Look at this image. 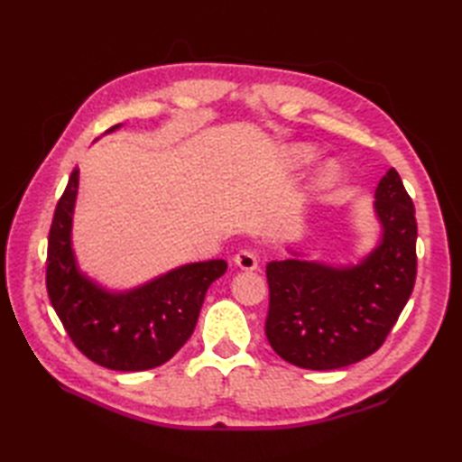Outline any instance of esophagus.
Wrapping results in <instances>:
<instances>
[{
  "label": "esophagus",
  "instance_id": "esophagus-1",
  "mask_svg": "<svg viewBox=\"0 0 462 462\" xmlns=\"http://www.w3.org/2000/svg\"><path fill=\"white\" fill-rule=\"evenodd\" d=\"M234 263H236V266L244 272H254V270H258V256L254 252L242 250L236 254V256H234Z\"/></svg>",
  "mask_w": 462,
  "mask_h": 462
}]
</instances>
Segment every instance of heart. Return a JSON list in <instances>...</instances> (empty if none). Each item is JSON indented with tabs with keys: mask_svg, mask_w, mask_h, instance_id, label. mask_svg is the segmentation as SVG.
<instances>
[{
	"mask_svg": "<svg viewBox=\"0 0 462 462\" xmlns=\"http://www.w3.org/2000/svg\"><path fill=\"white\" fill-rule=\"evenodd\" d=\"M319 151L308 143H293L282 152V161L288 169H303L318 159ZM341 180V166L336 161H326L319 164L308 182V194H321L331 190Z\"/></svg>",
	"mask_w": 462,
	"mask_h": 462,
	"instance_id": "obj_1",
	"label": "heart"
}]
</instances>
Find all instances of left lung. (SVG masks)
I'll return each instance as SVG.
<instances>
[{
  "label": "left lung",
  "instance_id": "left-lung-1",
  "mask_svg": "<svg viewBox=\"0 0 462 462\" xmlns=\"http://www.w3.org/2000/svg\"><path fill=\"white\" fill-rule=\"evenodd\" d=\"M379 240L356 263L301 258L268 262L266 337L291 365L313 371L347 367L375 353L409 301L417 276L413 200L395 169L375 189Z\"/></svg>",
  "mask_w": 462,
  "mask_h": 462
}]
</instances>
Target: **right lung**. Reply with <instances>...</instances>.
Returning a JSON list of instances; mask_svg holds the SVG:
<instances>
[{
    "label": "right lung",
    "instance_id": "1",
    "mask_svg": "<svg viewBox=\"0 0 462 462\" xmlns=\"http://www.w3.org/2000/svg\"><path fill=\"white\" fill-rule=\"evenodd\" d=\"M123 125L106 131L115 133ZM79 169L57 202L47 246V293L69 337L85 357L115 371L162 365L196 328L206 290L228 263H184L129 290H109L79 268L73 248V214Z\"/></svg>",
    "mask_w": 462,
    "mask_h": 462
}]
</instances>
